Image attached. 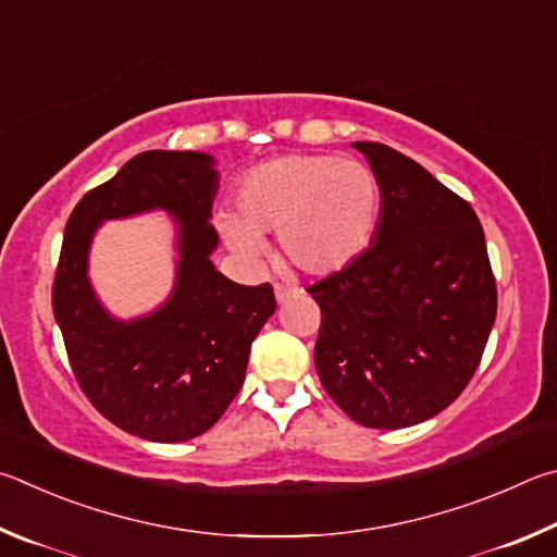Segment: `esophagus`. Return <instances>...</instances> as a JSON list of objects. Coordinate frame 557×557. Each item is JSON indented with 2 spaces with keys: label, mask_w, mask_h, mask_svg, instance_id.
Here are the masks:
<instances>
[{
  "label": "esophagus",
  "mask_w": 557,
  "mask_h": 557,
  "mask_svg": "<svg viewBox=\"0 0 557 557\" xmlns=\"http://www.w3.org/2000/svg\"><path fill=\"white\" fill-rule=\"evenodd\" d=\"M273 294H276V300H278V304H286V300H290V298H294V296L298 294V288H290V286L278 284V286H276V290H273Z\"/></svg>",
  "instance_id": "34e87169"
}]
</instances>
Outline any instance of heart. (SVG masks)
Masks as SVG:
<instances>
[{
    "mask_svg": "<svg viewBox=\"0 0 557 557\" xmlns=\"http://www.w3.org/2000/svg\"><path fill=\"white\" fill-rule=\"evenodd\" d=\"M237 218L220 220L244 259L263 253V234H278L284 259L306 276H333L369 247L379 218L376 175L359 161L294 153L263 161L234 188Z\"/></svg>",
    "mask_w": 557,
    "mask_h": 557,
    "instance_id": "heart-1",
    "label": "heart"
}]
</instances>
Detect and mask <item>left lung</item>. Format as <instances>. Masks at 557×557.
I'll return each instance as SVG.
<instances>
[{
    "mask_svg": "<svg viewBox=\"0 0 557 557\" xmlns=\"http://www.w3.org/2000/svg\"><path fill=\"white\" fill-rule=\"evenodd\" d=\"M382 222L347 269L308 286L320 306L315 369L343 411L396 431L445 411L482 362L496 281L472 205L386 144L355 141Z\"/></svg>",
    "mask_w": 557,
    "mask_h": 557,
    "instance_id": "1",
    "label": "left lung"
}]
</instances>
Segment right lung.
I'll return each instance as SVG.
<instances>
[{
    "mask_svg": "<svg viewBox=\"0 0 557 557\" xmlns=\"http://www.w3.org/2000/svg\"><path fill=\"white\" fill-rule=\"evenodd\" d=\"M218 171L198 151H144L87 190L65 224L53 315L83 394L107 421L153 443H183L220 421L239 394L249 349L276 310L271 284L239 286L212 267ZM161 207L182 227L180 281L156 314L122 324L86 281V249L102 219Z\"/></svg>",
    "mask_w": 557,
    "mask_h": 557,
    "instance_id": "right-lung-1",
    "label": "right lung"
}]
</instances>
